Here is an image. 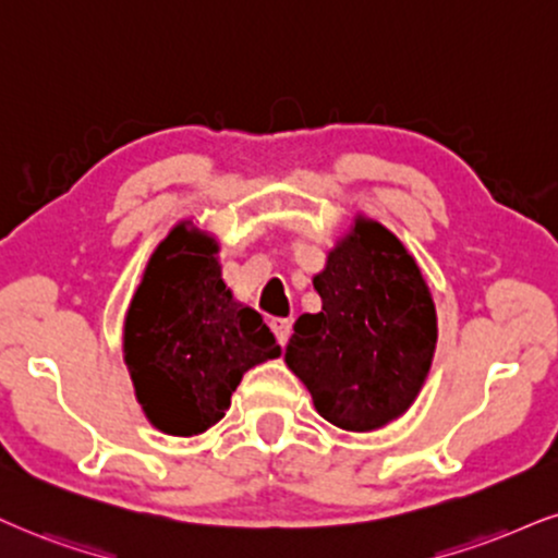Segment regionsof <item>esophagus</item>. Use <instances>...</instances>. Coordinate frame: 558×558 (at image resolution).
<instances>
[{
	"mask_svg": "<svg viewBox=\"0 0 558 558\" xmlns=\"http://www.w3.org/2000/svg\"><path fill=\"white\" fill-rule=\"evenodd\" d=\"M271 331L274 336H277V341L281 343V347H287V341H290V333H292V323L287 318H271Z\"/></svg>",
	"mask_w": 558,
	"mask_h": 558,
	"instance_id": "34e87169",
	"label": "esophagus"
}]
</instances>
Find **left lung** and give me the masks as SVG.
I'll return each mask as SVG.
<instances>
[{"instance_id":"1","label":"left lung","mask_w":558,"mask_h":558,"mask_svg":"<svg viewBox=\"0 0 558 558\" xmlns=\"http://www.w3.org/2000/svg\"><path fill=\"white\" fill-rule=\"evenodd\" d=\"M320 313L294 323L284 362L315 411L347 432H373L409 411L432 367V292L393 232L356 217L315 274Z\"/></svg>"}]
</instances>
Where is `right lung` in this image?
I'll use <instances>...</instances> for the list:
<instances>
[{
  "label": "right lung",
  "mask_w": 558,
  "mask_h": 558,
  "mask_svg": "<svg viewBox=\"0 0 558 558\" xmlns=\"http://www.w3.org/2000/svg\"><path fill=\"white\" fill-rule=\"evenodd\" d=\"M217 253L215 238L175 225L123 323L136 401L165 435H202L230 409L247 369L281 354L264 318L227 290Z\"/></svg>",
  "instance_id": "1"
}]
</instances>
